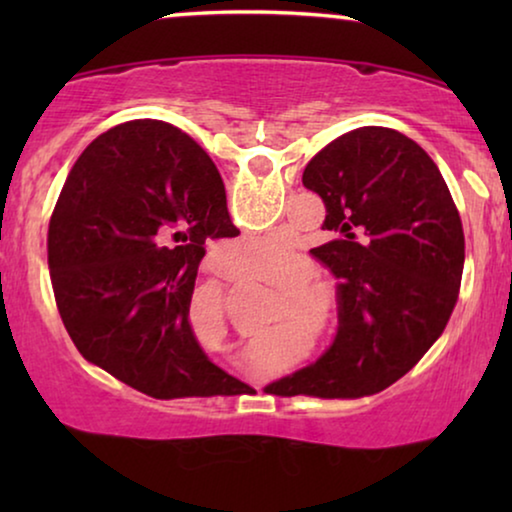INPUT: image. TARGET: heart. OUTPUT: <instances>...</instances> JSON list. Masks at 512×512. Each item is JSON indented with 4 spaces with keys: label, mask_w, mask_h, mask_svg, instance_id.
Wrapping results in <instances>:
<instances>
[{
    "label": "heart",
    "mask_w": 512,
    "mask_h": 512,
    "mask_svg": "<svg viewBox=\"0 0 512 512\" xmlns=\"http://www.w3.org/2000/svg\"><path fill=\"white\" fill-rule=\"evenodd\" d=\"M240 249L256 261H279L284 258L286 244L279 237H251V240L240 242Z\"/></svg>",
    "instance_id": "obj_1"
}]
</instances>
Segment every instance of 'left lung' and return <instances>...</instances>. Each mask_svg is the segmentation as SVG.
<instances>
[{
    "mask_svg": "<svg viewBox=\"0 0 512 512\" xmlns=\"http://www.w3.org/2000/svg\"><path fill=\"white\" fill-rule=\"evenodd\" d=\"M324 200L312 249L338 279L340 328L331 349L270 384L282 396L359 398L408 373L445 331L464 272V228L452 195L417 142L391 128H356L303 172Z\"/></svg>",
    "mask_w": 512,
    "mask_h": 512,
    "instance_id": "1",
    "label": "left lung"
}]
</instances>
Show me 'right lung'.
Segmentation results:
<instances>
[{
	"mask_svg": "<svg viewBox=\"0 0 512 512\" xmlns=\"http://www.w3.org/2000/svg\"><path fill=\"white\" fill-rule=\"evenodd\" d=\"M235 235L221 174L186 132L130 121L90 142L48 226L55 303L83 359L160 401L237 394L188 324L205 240Z\"/></svg>",
	"mask_w": 512,
	"mask_h": 512,
	"instance_id": "add662e5",
	"label": "right lung"
}]
</instances>
